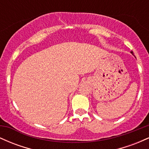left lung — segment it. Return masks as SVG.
Wrapping results in <instances>:
<instances>
[{"mask_svg": "<svg viewBox=\"0 0 149 149\" xmlns=\"http://www.w3.org/2000/svg\"><path fill=\"white\" fill-rule=\"evenodd\" d=\"M131 53H132V54H133V52H132H132H131Z\"/></svg>", "mask_w": 149, "mask_h": 149, "instance_id": "1", "label": "left lung"}]
</instances>
